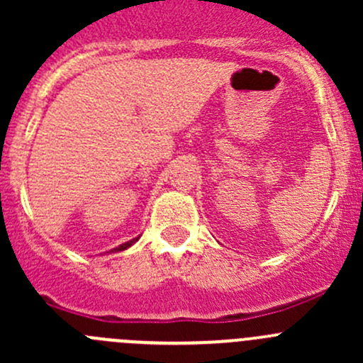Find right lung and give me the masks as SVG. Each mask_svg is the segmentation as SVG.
Returning <instances> with one entry per match:
<instances>
[{
  "label": "right lung",
  "instance_id": "right-lung-1",
  "mask_svg": "<svg viewBox=\"0 0 363 363\" xmlns=\"http://www.w3.org/2000/svg\"><path fill=\"white\" fill-rule=\"evenodd\" d=\"M137 240H138V237H137V239H131V240H128V242H124V244H121V246L119 247H113V252H117V251H124V250H128V247H130V246H133V244L135 242H137ZM111 251V252H112Z\"/></svg>",
  "mask_w": 363,
  "mask_h": 363
}]
</instances>
